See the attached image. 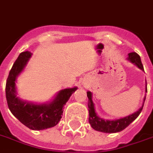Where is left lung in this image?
I'll list each match as a JSON object with an SVG mask.
<instances>
[{"label": "left lung", "mask_w": 153, "mask_h": 153, "mask_svg": "<svg viewBox=\"0 0 153 153\" xmlns=\"http://www.w3.org/2000/svg\"><path fill=\"white\" fill-rule=\"evenodd\" d=\"M127 60L131 63L135 64L141 70L144 71L143 66L141 62L140 56L136 52H131L128 54ZM147 91V89H146ZM87 97L89 99L88 101V111H89V123L91 127L96 130V131H102V132H106V133H114V132H118L124 130L127 126H129L135 119L137 118L141 113L143 110V105L141 108H139L138 111L132 114L127 116L125 117L120 119H116V120H105V119L99 117L96 110H95L94 103L92 102V94L91 91H87ZM145 101V98H144Z\"/></svg>", "instance_id": "left-lung-1"}]
</instances>
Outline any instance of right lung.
Here are the masks:
<instances>
[{
  "instance_id": "right-lung-1",
  "label": "right lung",
  "mask_w": 153,
  "mask_h": 153,
  "mask_svg": "<svg viewBox=\"0 0 153 153\" xmlns=\"http://www.w3.org/2000/svg\"><path fill=\"white\" fill-rule=\"evenodd\" d=\"M30 51H24L12 66L6 80V97L11 113L31 130H43L55 127L60 122L63 107L77 87L66 88L59 91L54 99L47 103L30 102L16 97V81L31 56Z\"/></svg>"
}]
</instances>
